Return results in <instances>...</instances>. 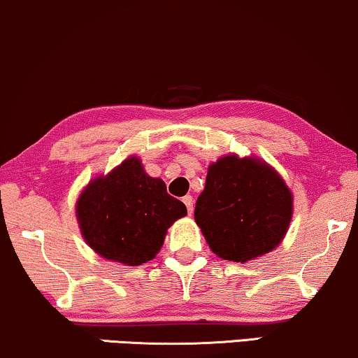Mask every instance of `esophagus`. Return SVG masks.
Segmentation results:
<instances>
[{
  "label": "esophagus",
  "instance_id": "34e87169",
  "mask_svg": "<svg viewBox=\"0 0 358 358\" xmlns=\"http://www.w3.org/2000/svg\"><path fill=\"white\" fill-rule=\"evenodd\" d=\"M183 203H185V206H186V209H188V213L191 214L193 213V196H189V194H186L185 198H183Z\"/></svg>",
  "mask_w": 358,
  "mask_h": 358
}]
</instances>
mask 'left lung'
<instances>
[{
    "instance_id": "obj_1",
    "label": "left lung",
    "mask_w": 358,
    "mask_h": 358,
    "mask_svg": "<svg viewBox=\"0 0 358 358\" xmlns=\"http://www.w3.org/2000/svg\"><path fill=\"white\" fill-rule=\"evenodd\" d=\"M292 219V193L255 159L227 155L208 170L194 220L220 258L246 263L275 248Z\"/></svg>"
}]
</instances>
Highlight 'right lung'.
<instances>
[{
	"label": "right lung",
	"instance_id": "right-lung-1",
	"mask_svg": "<svg viewBox=\"0 0 358 358\" xmlns=\"http://www.w3.org/2000/svg\"><path fill=\"white\" fill-rule=\"evenodd\" d=\"M76 214L90 248L107 259L139 266L157 255L167 229L186 215V206L131 157L89 183Z\"/></svg>",
	"mask_w": 358,
	"mask_h": 358
}]
</instances>
